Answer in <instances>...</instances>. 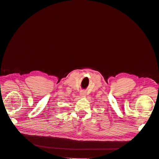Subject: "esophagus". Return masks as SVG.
<instances>
[{"instance_id":"1","label":"esophagus","mask_w":159,"mask_h":159,"mask_svg":"<svg viewBox=\"0 0 159 159\" xmlns=\"http://www.w3.org/2000/svg\"><path fill=\"white\" fill-rule=\"evenodd\" d=\"M80 95L81 96H85V92H84V91H81V92H80Z\"/></svg>"}]
</instances>
